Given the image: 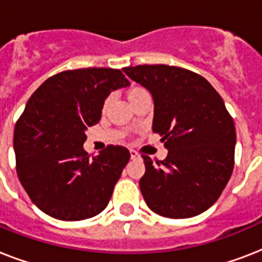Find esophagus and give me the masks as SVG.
<instances>
[{"label":"esophagus","instance_id":"obj_1","mask_svg":"<svg viewBox=\"0 0 262 262\" xmlns=\"http://www.w3.org/2000/svg\"><path fill=\"white\" fill-rule=\"evenodd\" d=\"M130 158L132 159H137V158H139V154H137V151H135V149H130Z\"/></svg>","mask_w":262,"mask_h":262}]
</instances>
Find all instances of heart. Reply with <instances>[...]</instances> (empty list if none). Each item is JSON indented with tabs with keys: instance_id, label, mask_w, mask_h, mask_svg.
Instances as JSON below:
<instances>
[{
	"instance_id": "1",
	"label": "heart",
	"mask_w": 262,
	"mask_h": 262,
	"mask_svg": "<svg viewBox=\"0 0 262 262\" xmlns=\"http://www.w3.org/2000/svg\"><path fill=\"white\" fill-rule=\"evenodd\" d=\"M143 91H145V90H143V88H140V87H133V88H130V90L127 91V98H129V100H130L132 98H135L136 95H139L140 92H143ZM110 100H111L110 96H108V98L104 99V102H103V107H102V110H103V111H106V110H107V107H108V104H110Z\"/></svg>"
}]
</instances>
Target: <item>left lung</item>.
<instances>
[{
    "mask_svg": "<svg viewBox=\"0 0 262 262\" xmlns=\"http://www.w3.org/2000/svg\"><path fill=\"white\" fill-rule=\"evenodd\" d=\"M152 94V130L168 155H143L140 190L151 211L170 219L200 215L212 207L231 178L235 125L217 91L203 76L170 65L123 68Z\"/></svg>",
    "mask_w": 262,
    "mask_h": 262,
    "instance_id": "obj_1",
    "label": "left lung"
}]
</instances>
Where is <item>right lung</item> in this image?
<instances>
[{
  "mask_svg": "<svg viewBox=\"0 0 262 262\" xmlns=\"http://www.w3.org/2000/svg\"><path fill=\"white\" fill-rule=\"evenodd\" d=\"M129 84L119 69L84 68L51 76L28 99L14 126L16 171L40 211L73 222L107 207L130 152L107 145L91 159L83 144L104 99Z\"/></svg>",
  "mask_w": 262,
  "mask_h": 262,
  "instance_id": "add662e5",
  "label": "right lung"
}]
</instances>
